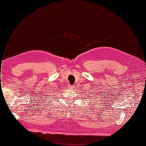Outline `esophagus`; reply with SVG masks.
Masks as SVG:
<instances>
[{
  "label": "esophagus",
  "mask_w": 146,
  "mask_h": 146,
  "mask_svg": "<svg viewBox=\"0 0 146 146\" xmlns=\"http://www.w3.org/2000/svg\"><path fill=\"white\" fill-rule=\"evenodd\" d=\"M68 87H69V89H70V90H72L73 88H74V85H72V86H70V85H69Z\"/></svg>",
  "instance_id": "1"
}]
</instances>
